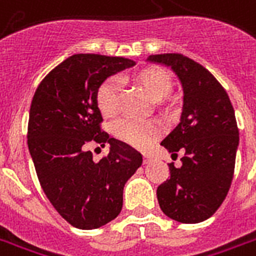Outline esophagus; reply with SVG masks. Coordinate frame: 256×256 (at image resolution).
Masks as SVG:
<instances>
[{"label": "esophagus", "instance_id": "obj_1", "mask_svg": "<svg viewBox=\"0 0 256 256\" xmlns=\"http://www.w3.org/2000/svg\"><path fill=\"white\" fill-rule=\"evenodd\" d=\"M152 161H153V158H152L150 156H148V154H145V156H144V164H150Z\"/></svg>", "mask_w": 256, "mask_h": 256}]
</instances>
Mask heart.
Instances as JSON below:
<instances>
[{
  "label": "heart",
  "mask_w": 256,
  "mask_h": 256,
  "mask_svg": "<svg viewBox=\"0 0 256 256\" xmlns=\"http://www.w3.org/2000/svg\"><path fill=\"white\" fill-rule=\"evenodd\" d=\"M136 82L145 92L154 100H158L172 88V78L165 70L149 67L141 70L136 75ZM96 104L104 115H114L120 107V79L108 78L99 86L96 91ZM161 128L153 120L124 118L115 122L114 134L128 145L145 149L160 136Z\"/></svg>",
  "instance_id": "b5f03b06"
}]
</instances>
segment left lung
Returning a JSON list of instances; mask_svg holds the SVG:
<instances>
[{
	"mask_svg": "<svg viewBox=\"0 0 256 256\" xmlns=\"http://www.w3.org/2000/svg\"><path fill=\"white\" fill-rule=\"evenodd\" d=\"M172 68L182 87L180 122L161 142L181 166L157 188L160 208L180 223H200L218 210L231 186L239 146L235 111L226 90L202 64L180 54L146 58Z\"/></svg>",
	"mask_w": 256,
	"mask_h": 256,
	"instance_id": "1",
	"label": "left lung"
}]
</instances>
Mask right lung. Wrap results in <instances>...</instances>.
<instances>
[{
	"instance_id": "obj_1",
	"label": "right lung",
	"mask_w": 256,
	"mask_h": 256,
	"mask_svg": "<svg viewBox=\"0 0 256 256\" xmlns=\"http://www.w3.org/2000/svg\"><path fill=\"white\" fill-rule=\"evenodd\" d=\"M136 66L124 58L78 54L54 67L37 87L29 110L28 148L46 196L68 223L95 230L122 210L124 188L142 165V154L100 130L99 86ZM110 144L99 163L90 142Z\"/></svg>"
}]
</instances>
